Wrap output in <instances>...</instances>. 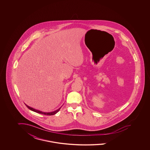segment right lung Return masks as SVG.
Wrapping results in <instances>:
<instances>
[{
  "instance_id": "1",
  "label": "right lung",
  "mask_w": 150,
  "mask_h": 150,
  "mask_svg": "<svg viewBox=\"0 0 150 150\" xmlns=\"http://www.w3.org/2000/svg\"><path fill=\"white\" fill-rule=\"evenodd\" d=\"M26 106L27 107V108H28V109H30V110H31L32 111H33V112H36V113H40L42 114H44V115H54L55 114L57 113H58V112H59V110L61 108V107L59 108L58 109H57V110H55L54 112H49V113H45V112H41V111H40V110H37V109H34V108H31V107H29L28 105H26Z\"/></svg>"
}]
</instances>
